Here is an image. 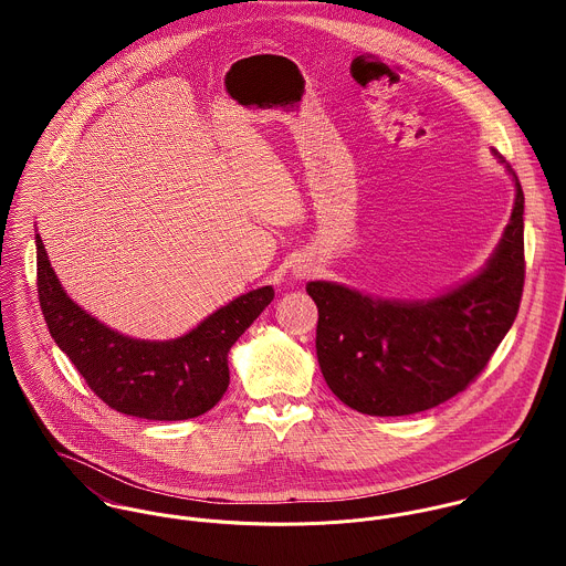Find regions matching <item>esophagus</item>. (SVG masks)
I'll return each instance as SVG.
<instances>
[{
    "label": "esophagus",
    "mask_w": 566,
    "mask_h": 566,
    "mask_svg": "<svg viewBox=\"0 0 566 566\" xmlns=\"http://www.w3.org/2000/svg\"><path fill=\"white\" fill-rule=\"evenodd\" d=\"M294 274H296V279H307L312 274V268L307 263H303V265L294 268Z\"/></svg>",
    "instance_id": "34e87169"
}]
</instances>
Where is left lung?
Masks as SVG:
<instances>
[{"mask_svg": "<svg viewBox=\"0 0 566 566\" xmlns=\"http://www.w3.org/2000/svg\"><path fill=\"white\" fill-rule=\"evenodd\" d=\"M484 270L427 301H390L312 281L318 307L316 353L342 403L370 416L431 409L467 390L518 314L525 283L523 189Z\"/></svg>", "mask_w": 566, "mask_h": 566, "instance_id": "obj_1", "label": "left lung"}]
</instances>
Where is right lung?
Here are the masks:
<instances>
[{"label":"right lung","instance_id":"right-lung-1","mask_svg":"<svg viewBox=\"0 0 566 566\" xmlns=\"http://www.w3.org/2000/svg\"><path fill=\"white\" fill-rule=\"evenodd\" d=\"M36 290L48 328L86 386L126 416L187 420L202 416L229 388V350L272 303L270 285L242 294L189 333L135 339L88 316L61 287L36 235Z\"/></svg>","mask_w":566,"mask_h":566}]
</instances>
